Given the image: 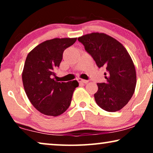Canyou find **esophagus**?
<instances>
[{
	"label": "esophagus",
	"mask_w": 153,
	"mask_h": 153,
	"mask_svg": "<svg viewBox=\"0 0 153 153\" xmlns=\"http://www.w3.org/2000/svg\"><path fill=\"white\" fill-rule=\"evenodd\" d=\"M77 81H78V82L79 83H87L88 82V81L84 80V79H80V78L77 79Z\"/></svg>",
	"instance_id": "1"
}]
</instances>
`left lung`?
Segmentation results:
<instances>
[{
  "label": "left lung",
  "mask_w": 153,
  "mask_h": 153,
  "mask_svg": "<svg viewBox=\"0 0 153 153\" xmlns=\"http://www.w3.org/2000/svg\"><path fill=\"white\" fill-rule=\"evenodd\" d=\"M99 68L104 67L106 83H97L94 97L102 109L115 112L122 109L132 97L137 84L134 65L127 49L114 37L102 33H92L79 37Z\"/></svg>",
  "instance_id": "8db88e82"
}]
</instances>
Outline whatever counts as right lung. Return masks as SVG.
<instances>
[{
  "label": "right lung",
  "instance_id": "obj_1",
  "mask_svg": "<svg viewBox=\"0 0 153 153\" xmlns=\"http://www.w3.org/2000/svg\"><path fill=\"white\" fill-rule=\"evenodd\" d=\"M74 38L46 40L29 52L22 72V81L31 104L42 114L58 116L70 105L78 81L58 82L54 70L59 67L65 49L72 45Z\"/></svg>",
  "mask_w": 153,
  "mask_h": 153
}]
</instances>
